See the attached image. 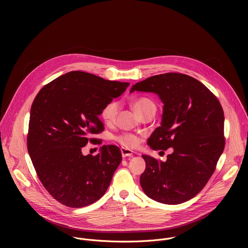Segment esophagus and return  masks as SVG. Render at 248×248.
<instances>
[{"mask_svg": "<svg viewBox=\"0 0 248 248\" xmlns=\"http://www.w3.org/2000/svg\"><path fill=\"white\" fill-rule=\"evenodd\" d=\"M121 152H122V155L124 158L125 157H131L133 155V151L132 150H129V149H126V148H121Z\"/></svg>", "mask_w": 248, "mask_h": 248, "instance_id": "1", "label": "esophagus"}]
</instances>
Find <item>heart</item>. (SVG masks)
<instances>
[{"instance_id": "1", "label": "heart", "mask_w": 248, "mask_h": 248, "mask_svg": "<svg viewBox=\"0 0 248 248\" xmlns=\"http://www.w3.org/2000/svg\"><path fill=\"white\" fill-rule=\"evenodd\" d=\"M132 109L135 114L141 118L148 114L156 113L157 107L153 100L146 97H141L132 102ZM118 114V103L110 102L105 106L102 111V118L106 123H113L116 120ZM120 142L126 147H133L137 143V138L131 134H124L118 137Z\"/></svg>"}]
</instances>
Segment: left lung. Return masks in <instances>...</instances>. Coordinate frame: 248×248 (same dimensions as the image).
<instances>
[{
    "mask_svg": "<svg viewBox=\"0 0 248 248\" xmlns=\"http://www.w3.org/2000/svg\"><path fill=\"white\" fill-rule=\"evenodd\" d=\"M134 91L158 95L164 104L161 125L147 140L158 150L172 148L166 162L142 155L146 163L140 186L151 199L170 205L193 198L213 174L224 147V111L204 84L183 74L154 76Z\"/></svg>",
    "mask_w": 248,
    "mask_h": 248,
    "instance_id": "left-lung-1",
    "label": "left lung"
}]
</instances>
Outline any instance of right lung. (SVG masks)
I'll return each instance as SVG.
<instances>
[{"label": "right lung", "instance_id": "obj_1", "mask_svg": "<svg viewBox=\"0 0 248 248\" xmlns=\"http://www.w3.org/2000/svg\"><path fill=\"white\" fill-rule=\"evenodd\" d=\"M128 82L70 72L45 85L30 110L27 149L38 178L62 204L81 208L107 191L122 162L118 146L103 145L96 156L82 147L104 129L103 108L121 96Z\"/></svg>", "mask_w": 248, "mask_h": 248}]
</instances>
